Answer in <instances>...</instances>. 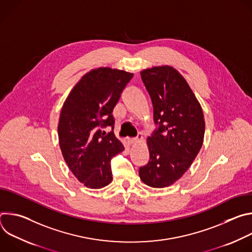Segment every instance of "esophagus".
I'll return each mask as SVG.
<instances>
[{"instance_id": "obj_1", "label": "esophagus", "mask_w": 252, "mask_h": 252, "mask_svg": "<svg viewBox=\"0 0 252 252\" xmlns=\"http://www.w3.org/2000/svg\"><path fill=\"white\" fill-rule=\"evenodd\" d=\"M142 139V135L141 134H138L136 137H127V142H128V145H132V143H134L135 141H137V140H141Z\"/></svg>"}]
</instances>
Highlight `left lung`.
<instances>
[{"label": "left lung", "mask_w": 252, "mask_h": 252, "mask_svg": "<svg viewBox=\"0 0 252 252\" xmlns=\"http://www.w3.org/2000/svg\"><path fill=\"white\" fill-rule=\"evenodd\" d=\"M140 76L153 101L157 127L148 138L150 160L138 173L149 187L165 188L184 175L199 153L203 113L189 84L173 67L155 66L143 69Z\"/></svg>", "instance_id": "8db88e82"}]
</instances>
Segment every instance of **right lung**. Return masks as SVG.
I'll return each instance as SVG.
<instances>
[{
  "label": "right lung",
  "instance_id": "obj_1",
  "mask_svg": "<svg viewBox=\"0 0 252 252\" xmlns=\"http://www.w3.org/2000/svg\"><path fill=\"white\" fill-rule=\"evenodd\" d=\"M132 77L111 67L93 69L71 90L62 107L58 133L63 157L90 189H101L113 181L111 160L125 150L114 133L113 112ZM106 126L112 131L106 134Z\"/></svg>",
  "mask_w": 252,
  "mask_h": 252
}]
</instances>
